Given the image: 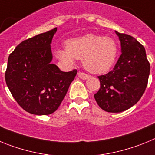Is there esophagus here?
Listing matches in <instances>:
<instances>
[{"label": "esophagus", "mask_w": 155, "mask_h": 155, "mask_svg": "<svg viewBox=\"0 0 155 155\" xmlns=\"http://www.w3.org/2000/svg\"><path fill=\"white\" fill-rule=\"evenodd\" d=\"M78 77L81 79H83V80H86V79L89 78H90L89 75H87V74L85 73H83V72H78Z\"/></svg>", "instance_id": "1"}]
</instances>
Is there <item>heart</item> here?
<instances>
[{
  "mask_svg": "<svg viewBox=\"0 0 155 155\" xmlns=\"http://www.w3.org/2000/svg\"><path fill=\"white\" fill-rule=\"evenodd\" d=\"M118 46L109 36L87 34L66 42L65 49L55 51V56L62 64L71 66L76 59H82L84 68L91 73L107 72L116 62Z\"/></svg>",
  "mask_w": 155,
  "mask_h": 155,
  "instance_id": "b5f03b06",
  "label": "heart"
}]
</instances>
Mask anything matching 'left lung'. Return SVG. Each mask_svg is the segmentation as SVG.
<instances>
[{"instance_id": "8db88e82", "label": "left lung", "mask_w": 155, "mask_h": 155, "mask_svg": "<svg viewBox=\"0 0 155 155\" xmlns=\"http://www.w3.org/2000/svg\"><path fill=\"white\" fill-rule=\"evenodd\" d=\"M116 33L121 55L112 71L98 77L100 88L94 94L99 107L109 113H121L135 105L144 93L150 74L143 45L131 35Z\"/></svg>"}]
</instances>
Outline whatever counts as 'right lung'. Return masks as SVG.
Listing matches in <instances>:
<instances>
[{
	"mask_svg": "<svg viewBox=\"0 0 155 155\" xmlns=\"http://www.w3.org/2000/svg\"><path fill=\"white\" fill-rule=\"evenodd\" d=\"M57 30L55 28L24 40L8 57L7 86L18 104L31 114L54 113L78 72H64L51 63L50 44Z\"/></svg>",
	"mask_w": 155,
	"mask_h": 155,
	"instance_id": "add662e5",
	"label": "right lung"
}]
</instances>
